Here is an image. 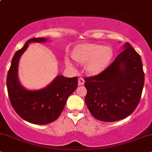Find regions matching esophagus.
<instances>
[{
    "label": "esophagus",
    "instance_id": "obj_1",
    "mask_svg": "<svg viewBox=\"0 0 152 152\" xmlns=\"http://www.w3.org/2000/svg\"><path fill=\"white\" fill-rule=\"evenodd\" d=\"M84 83H85V80H84L83 78V77L78 78V85H83Z\"/></svg>",
    "mask_w": 152,
    "mask_h": 152
}]
</instances>
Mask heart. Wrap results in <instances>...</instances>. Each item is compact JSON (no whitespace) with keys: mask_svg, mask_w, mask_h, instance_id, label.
<instances>
[{"mask_svg":"<svg viewBox=\"0 0 152 152\" xmlns=\"http://www.w3.org/2000/svg\"><path fill=\"white\" fill-rule=\"evenodd\" d=\"M75 61L86 65L90 74H97L106 68L113 57V50L100 44L86 43L75 50L72 55Z\"/></svg>","mask_w":152,"mask_h":152,"instance_id":"1","label":"heart"}]
</instances>
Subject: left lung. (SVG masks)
<instances>
[{
    "label": "left lung",
    "instance_id": "1",
    "mask_svg": "<svg viewBox=\"0 0 152 152\" xmlns=\"http://www.w3.org/2000/svg\"><path fill=\"white\" fill-rule=\"evenodd\" d=\"M84 80L85 102L92 116L104 122L121 120L135 111L141 98L145 83L141 57L126 43L107 68Z\"/></svg>",
    "mask_w": 152,
    "mask_h": 152
}]
</instances>
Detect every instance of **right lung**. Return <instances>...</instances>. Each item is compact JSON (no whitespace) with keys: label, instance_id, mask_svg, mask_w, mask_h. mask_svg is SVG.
I'll return each instance as SVG.
<instances>
[{"label":"right lung","instance_id":"add662e5","mask_svg":"<svg viewBox=\"0 0 152 152\" xmlns=\"http://www.w3.org/2000/svg\"><path fill=\"white\" fill-rule=\"evenodd\" d=\"M45 38L28 40L24 47L15 53L7 73V88L11 104L21 118L34 124L45 125L59 116L69 95L77 88L78 77L58 76L47 87L39 90H28L18 80L19 59L31 42L43 43Z\"/></svg>","mask_w":152,"mask_h":152}]
</instances>
